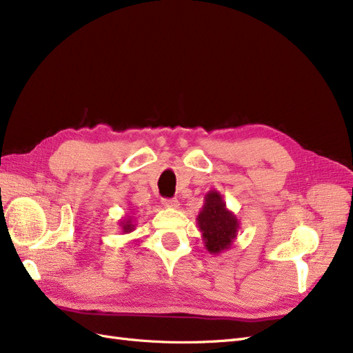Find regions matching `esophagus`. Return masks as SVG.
Wrapping results in <instances>:
<instances>
[{"label":"esophagus","mask_w":353,"mask_h":353,"mask_svg":"<svg viewBox=\"0 0 353 353\" xmlns=\"http://www.w3.org/2000/svg\"><path fill=\"white\" fill-rule=\"evenodd\" d=\"M162 205L166 208H170V209H176L179 206V201L176 199H163Z\"/></svg>","instance_id":"obj_1"}]
</instances>
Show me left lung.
<instances>
[{"label":"left lung","mask_w":353,"mask_h":353,"mask_svg":"<svg viewBox=\"0 0 353 353\" xmlns=\"http://www.w3.org/2000/svg\"><path fill=\"white\" fill-rule=\"evenodd\" d=\"M197 225L210 254H219L231 249L237 237L240 221L227 208L222 194L210 190L205 196V203L197 215Z\"/></svg>","instance_id":"8db88e82"}]
</instances>
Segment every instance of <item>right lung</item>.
<instances>
[{"mask_svg": "<svg viewBox=\"0 0 353 353\" xmlns=\"http://www.w3.org/2000/svg\"><path fill=\"white\" fill-rule=\"evenodd\" d=\"M119 227L122 230L123 234H130L135 230V223H134V219L132 216H123L121 221H119Z\"/></svg>", "mask_w": 353, "mask_h": 353, "instance_id": "right-lung-1", "label": "right lung"}]
</instances>
